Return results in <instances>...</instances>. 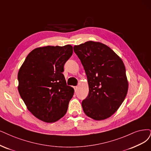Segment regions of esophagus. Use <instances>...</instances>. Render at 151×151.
<instances>
[{"label":"esophagus","instance_id":"esophagus-1","mask_svg":"<svg viewBox=\"0 0 151 151\" xmlns=\"http://www.w3.org/2000/svg\"><path fill=\"white\" fill-rule=\"evenodd\" d=\"M73 88H74L75 92H76L77 91V90H78V86H73Z\"/></svg>","mask_w":151,"mask_h":151}]
</instances>
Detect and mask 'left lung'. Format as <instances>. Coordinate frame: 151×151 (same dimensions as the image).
Segmentation results:
<instances>
[{"label": "left lung", "instance_id": "8db88e82", "mask_svg": "<svg viewBox=\"0 0 151 151\" xmlns=\"http://www.w3.org/2000/svg\"><path fill=\"white\" fill-rule=\"evenodd\" d=\"M86 74L89 94L82 101L86 115L94 120L109 118L124 101L128 81L123 61L106 45L88 41L73 47Z\"/></svg>", "mask_w": 151, "mask_h": 151}]
</instances>
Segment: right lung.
<instances>
[{"label":"right lung","mask_w":151,"mask_h":151,"mask_svg":"<svg viewBox=\"0 0 151 151\" xmlns=\"http://www.w3.org/2000/svg\"><path fill=\"white\" fill-rule=\"evenodd\" d=\"M73 54L70 45L37 48L27 55L18 73V90L27 109L37 118L54 122L66 114L74 89L62 73Z\"/></svg>","instance_id":"add662e5"}]
</instances>
